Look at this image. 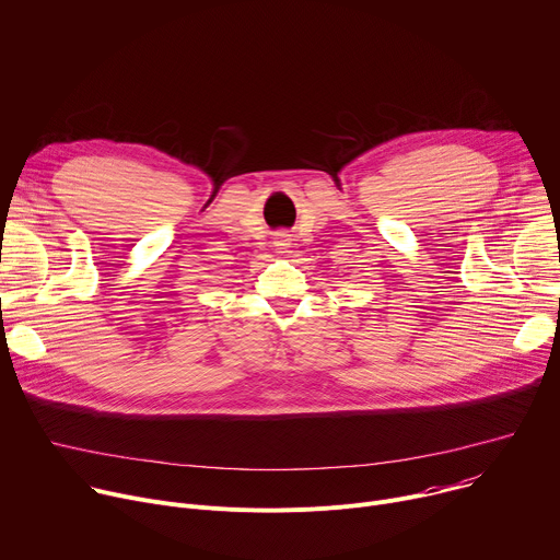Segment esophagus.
I'll return each instance as SVG.
<instances>
[{"label": "esophagus", "instance_id": "esophagus-1", "mask_svg": "<svg viewBox=\"0 0 560 560\" xmlns=\"http://www.w3.org/2000/svg\"><path fill=\"white\" fill-rule=\"evenodd\" d=\"M273 246L278 248L280 254H284L287 248L291 246V233H289V231H278V233L273 235Z\"/></svg>", "mask_w": 560, "mask_h": 560}]
</instances>
